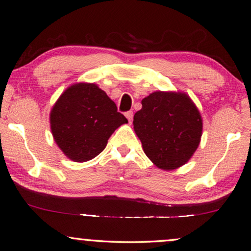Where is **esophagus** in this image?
I'll list each match as a JSON object with an SVG mask.
<instances>
[{"mask_svg":"<svg viewBox=\"0 0 251 251\" xmlns=\"http://www.w3.org/2000/svg\"><path fill=\"white\" fill-rule=\"evenodd\" d=\"M125 116H126V119H128V121L130 123L132 122V119H133V112H132V111H128V112H126Z\"/></svg>","mask_w":251,"mask_h":251,"instance_id":"obj_1","label":"esophagus"}]
</instances>
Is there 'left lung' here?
Returning <instances> with one entry per match:
<instances>
[{
  "label": "left lung",
  "mask_w": 251,
  "mask_h": 251,
  "mask_svg": "<svg viewBox=\"0 0 251 251\" xmlns=\"http://www.w3.org/2000/svg\"><path fill=\"white\" fill-rule=\"evenodd\" d=\"M133 128L147 157L163 170L183 166L199 146L202 120L184 93L157 91L141 101Z\"/></svg>",
  "instance_id": "8db88e82"
}]
</instances>
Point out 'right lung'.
Here are the masks:
<instances>
[{"mask_svg":"<svg viewBox=\"0 0 251 251\" xmlns=\"http://www.w3.org/2000/svg\"><path fill=\"white\" fill-rule=\"evenodd\" d=\"M52 134L64 154L75 162L97 157L126 117L93 83H77L61 94L50 116Z\"/></svg>","mask_w":251,"mask_h":251,"instance_id":"right-lung-1","label":"right lung"}]
</instances>
